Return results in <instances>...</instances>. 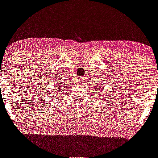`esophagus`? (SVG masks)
I'll return each mask as SVG.
<instances>
[{"label": "esophagus", "instance_id": "obj_1", "mask_svg": "<svg viewBox=\"0 0 158 158\" xmlns=\"http://www.w3.org/2000/svg\"><path fill=\"white\" fill-rule=\"evenodd\" d=\"M78 81H79V82H81V79H78V80H77Z\"/></svg>", "mask_w": 158, "mask_h": 158}]
</instances>
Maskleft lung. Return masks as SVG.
Wrapping results in <instances>:
<instances>
[{
	"mask_svg": "<svg viewBox=\"0 0 158 158\" xmlns=\"http://www.w3.org/2000/svg\"><path fill=\"white\" fill-rule=\"evenodd\" d=\"M96 90H97V91L98 92H96L98 94V91H100L101 90H102V87H101V86H97V87H96ZM101 92H102V91H101Z\"/></svg>",
	"mask_w": 158,
	"mask_h": 158,
	"instance_id": "obj_1",
	"label": "left lung"
}]
</instances>
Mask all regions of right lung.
I'll return each instance as SVG.
<instances>
[{
	"mask_svg": "<svg viewBox=\"0 0 158 158\" xmlns=\"http://www.w3.org/2000/svg\"><path fill=\"white\" fill-rule=\"evenodd\" d=\"M56 93H59V92H60V93H62V91L64 90V86L63 85H62V84H60V83H57V84L56 85Z\"/></svg>",
	"mask_w": 158,
	"mask_h": 158,
	"instance_id": "1",
	"label": "right lung"
}]
</instances>
